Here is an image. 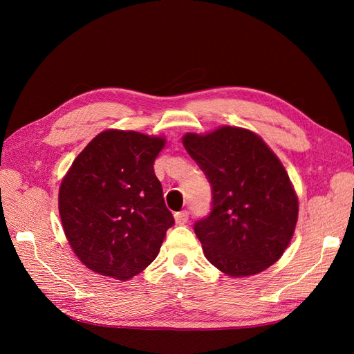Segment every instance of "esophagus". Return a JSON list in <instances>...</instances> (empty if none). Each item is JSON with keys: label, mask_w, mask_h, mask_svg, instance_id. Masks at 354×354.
Wrapping results in <instances>:
<instances>
[{"label": "esophagus", "mask_w": 354, "mask_h": 354, "mask_svg": "<svg viewBox=\"0 0 354 354\" xmlns=\"http://www.w3.org/2000/svg\"><path fill=\"white\" fill-rule=\"evenodd\" d=\"M176 223L178 224V226H183V224H186L189 221V211H180V212H176Z\"/></svg>", "instance_id": "esophagus-1"}]
</instances>
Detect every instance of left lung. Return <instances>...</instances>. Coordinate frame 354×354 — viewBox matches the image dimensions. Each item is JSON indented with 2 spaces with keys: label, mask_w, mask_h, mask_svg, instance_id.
I'll use <instances>...</instances> for the list:
<instances>
[{
  "label": "left lung",
  "mask_w": 354,
  "mask_h": 354,
  "mask_svg": "<svg viewBox=\"0 0 354 354\" xmlns=\"http://www.w3.org/2000/svg\"><path fill=\"white\" fill-rule=\"evenodd\" d=\"M183 145L211 185V211L194 226L218 270L242 277L281 259L298 218V199L281 160L243 128L186 134Z\"/></svg>",
  "instance_id": "8db88e82"
}]
</instances>
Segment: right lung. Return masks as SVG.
<instances>
[{"mask_svg": "<svg viewBox=\"0 0 354 354\" xmlns=\"http://www.w3.org/2000/svg\"><path fill=\"white\" fill-rule=\"evenodd\" d=\"M164 146L162 137L103 131L63 178V229L73 252L93 272L125 281L156 259L174 226L153 169Z\"/></svg>", "mask_w": 354, "mask_h": 354, "instance_id": "right-lung-1", "label": "right lung"}]
</instances>
